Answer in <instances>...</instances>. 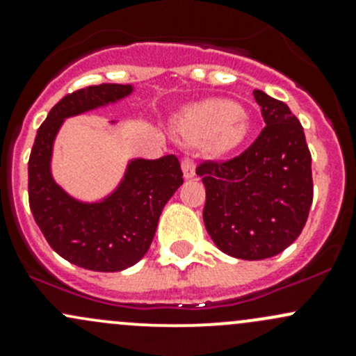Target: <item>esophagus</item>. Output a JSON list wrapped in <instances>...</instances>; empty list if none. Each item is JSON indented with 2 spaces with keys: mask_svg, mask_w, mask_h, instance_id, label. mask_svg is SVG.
Listing matches in <instances>:
<instances>
[{
  "mask_svg": "<svg viewBox=\"0 0 356 356\" xmlns=\"http://www.w3.org/2000/svg\"><path fill=\"white\" fill-rule=\"evenodd\" d=\"M182 174H184L186 179H193L196 175L195 161H193L191 158H184V160H182Z\"/></svg>",
  "mask_w": 356,
  "mask_h": 356,
  "instance_id": "1",
  "label": "esophagus"
}]
</instances>
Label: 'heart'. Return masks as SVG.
<instances>
[{
	"label": "heart",
	"mask_w": 356,
	"mask_h": 356,
	"mask_svg": "<svg viewBox=\"0 0 356 356\" xmlns=\"http://www.w3.org/2000/svg\"><path fill=\"white\" fill-rule=\"evenodd\" d=\"M175 129L189 145L207 141L211 155H225L248 138L251 122L239 105L225 99H208L186 110L177 118Z\"/></svg>",
	"instance_id": "heart-1"
}]
</instances>
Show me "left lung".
<instances>
[{"instance_id":"8db88e82","label":"left lung","mask_w":356,"mask_h":356,"mask_svg":"<svg viewBox=\"0 0 356 356\" xmlns=\"http://www.w3.org/2000/svg\"><path fill=\"white\" fill-rule=\"evenodd\" d=\"M267 125L253 145L227 161H203L207 203L203 222L225 254L264 260L301 234L314 200L312 155L300 120L289 106L253 91Z\"/></svg>"}]
</instances>
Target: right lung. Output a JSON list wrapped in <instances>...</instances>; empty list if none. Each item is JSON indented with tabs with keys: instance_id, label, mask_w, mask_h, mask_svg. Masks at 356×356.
<instances>
[{
	"instance_id": "right-lung-1",
	"label": "right lung",
	"mask_w": 356,
	"mask_h": 356,
	"mask_svg": "<svg viewBox=\"0 0 356 356\" xmlns=\"http://www.w3.org/2000/svg\"><path fill=\"white\" fill-rule=\"evenodd\" d=\"M132 91L131 84H99L67 95L38 129L29 158L35 224L60 257L88 270L120 272L138 264L152 245L161 210L184 182L175 155L132 158L117 188L92 203L70 196L53 179V145L65 118L113 105Z\"/></svg>"
}]
</instances>
